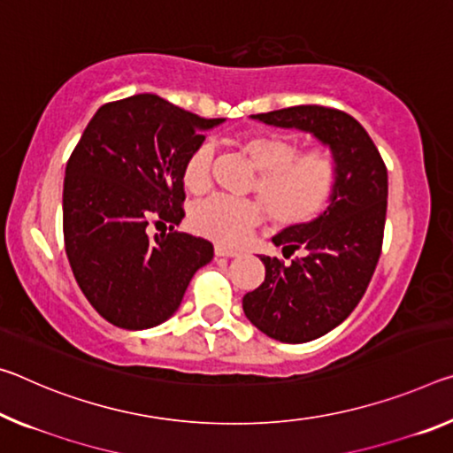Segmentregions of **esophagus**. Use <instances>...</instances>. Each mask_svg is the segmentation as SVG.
Here are the masks:
<instances>
[{"label": "esophagus", "instance_id": "1", "mask_svg": "<svg viewBox=\"0 0 453 453\" xmlns=\"http://www.w3.org/2000/svg\"><path fill=\"white\" fill-rule=\"evenodd\" d=\"M215 256H218V257H238L240 252H235V250H229L226 246H215Z\"/></svg>", "mask_w": 453, "mask_h": 453}]
</instances>
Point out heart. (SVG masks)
<instances>
[{
    "instance_id": "heart-1",
    "label": "heart",
    "mask_w": 453,
    "mask_h": 453,
    "mask_svg": "<svg viewBox=\"0 0 453 453\" xmlns=\"http://www.w3.org/2000/svg\"><path fill=\"white\" fill-rule=\"evenodd\" d=\"M238 149L260 171L254 185L265 206L257 199H234L211 196L191 207L189 224L199 235L224 246H240L265 215L282 226L311 224L326 210L339 189L341 169L334 153L326 147L298 150V142L288 134L254 131L242 134ZM213 149L197 145L183 163L185 189L203 193L211 185Z\"/></svg>"
}]
</instances>
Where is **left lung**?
<instances>
[{"label":"left lung","mask_w":453,"mask_h":453,"mask_svg":"<svg viewBox=\"0 0 453 453\" xmlns=\"http://www.w3.org/2000/svg\"><path fill=\"white\" fill-rule=\"evenodd\" d=\"M254 119L312 133L339 161V189L326 210L272 240L284 257L296 250L304 256L290 264L260 256L264 282L242 300L246 317L264 334L280 342H308L339 326L367 290L383 248L387 167L367 131L339 109L300 104Z\"/></svg>","instance_id":"8db88e82"}]
</instances>
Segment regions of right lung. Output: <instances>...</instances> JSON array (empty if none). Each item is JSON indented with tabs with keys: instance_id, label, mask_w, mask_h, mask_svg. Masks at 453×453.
Instances as JSON below:
<instances>
[{
	"instance_id": "right-lung-1",
	"label": "right lung",
	"mask_w": 453,
	"mask_h": 453,
	"mask_svg": "<svg viewBox=\"0 0 453 453\" xmlns=\"http://www.w3.org/2000/svg\"><path fill=\"white\" fill-rule=\"evenodd\" d=\"M203 119L157 95L100 106L72 150L62 226L70 268L92 308L111 325H161L181 304L191 278L213 257L211 242L177 232L185 210L183 163ZM169 223L167 234H146Z\"/></svg>"
}]
</instances>
